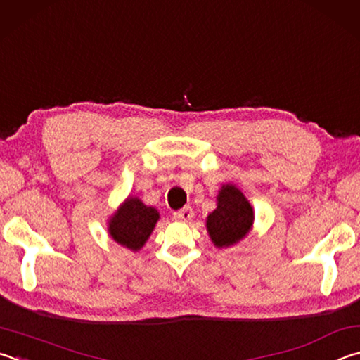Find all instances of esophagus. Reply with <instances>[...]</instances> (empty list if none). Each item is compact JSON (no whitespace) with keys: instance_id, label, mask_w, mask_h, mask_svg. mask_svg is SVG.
Returning a JSON list of instances; mask_svg holds the SVG:
<instances>
[{"instance_id":"esophagus-1","label":"esophagus","mask_w":360,"mask_h":360,"mask_svg":"<svg viewBox=\"0 0 360 360\" xmlns=\"http://www.w3.org/2000/svg\"><path fill=\"white\" fill-rule=\"evenodd\" d=\"M193 209L190 205L188 207H184V209L181 210H176V212H174V219L175 221H181V223H186V221H190V219L193 218Z\"/></svg>"}]
</instances>
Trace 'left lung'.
I'll return each mask as SVG.
<instances>
[{
	"label": "left lung",
	"instance_id": "1",
	"mask_svg": "<svg viewBox=\"0 0 360 360\" xmlns=\"http://www.w3.org/2000/svg\"><path fill=\"white\" fill-rule=\"evenodd\" d=\"M253 209L236 186L226 185L218 194V207L207 217V231L218 248L229 247L248 234Z\"/></svg>",
	"mask_w": 360,
	"mask_h": 360
}]
</instances>
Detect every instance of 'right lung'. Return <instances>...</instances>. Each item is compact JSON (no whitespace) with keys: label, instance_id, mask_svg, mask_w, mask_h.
<instances>
[{"label":"right lung","instance_id":"1","mask_svg":"<svg viewBox=\"0 0 360 360\" xmlns=\"http://www.w3.org/2000/svg\"><path fill=\"white\" fill-rule=\"evenodd\" d=\"M160 218L153 207H147L137 198H131L112 217L109 232L113 240L132 251H137L147 242Z\"/></svg>","mask_w":360,"mask_h":360}]
</instances>
